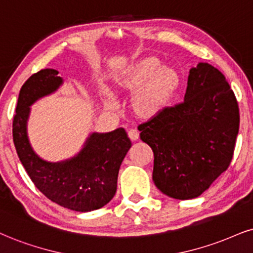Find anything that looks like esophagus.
<instances>
[{"label": "esophagus", "instance_id": "34e87169", "mask_svg": "<svg viewBox=\"0 0 253 253\" xmlns=\"http://www.w3.org/2000/svg\"><path fill=\"white\" fill-rule=\"evenodd\" d=\"M127 136H129V138L131 139L132 142H135V141H137V139L139 138V133H138V131H137V130H129V131H127Z\"/></svg>", "mask_w": 253, "mask_h": 253}]
</instances>
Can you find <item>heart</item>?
I'll use <instances>...</instances> for the list:
<instances>
[{"mask_svg": "<svg viewBox=\"0 0 253 253\" xmlns=\"http://www.w3.org/2000/svg\"><path fill=\"white\" fill-rule=\"evenodd\" d=\"M182 84L177 68L162 64L156 56H145L126 68L114 79V90L120 95L132 93L130 109L137 118L150 121L161 116L170 107ZM107 107H112L105 98Z\"/></svg>", "mask_w": 253, "mask_h": 253, "instance_id": "obj_1", "label": "heart"}]
</instances>
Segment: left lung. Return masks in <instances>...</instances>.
<instances>
[{
	"label": "left lung",
	"mask_w": 253,
	"mask_h": 253,
	"mask_svg": "<svg viewBox=\"0 0 253 253\" xmlns=\"http://www.w3.org/2000/svg\"><path fill=\"white\" fill-rule=\"evenodd\" d=\"M154 151L152 179L174 199L201 196L227 169L239 109L225 76L209 63L189 71L184 102L138 126Z\"/></svg>",
	"instance_id": "obj_1"
}]
</instances>
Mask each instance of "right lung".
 <instances>
[{
  "label": "right lung",
  "mask_w": 253,
  "mask_h": 253,
  "mask_svg": "<svg viewBox=\"0 0 253 253\" xmlns=\"http://www.w3.org/2000/svg\"><path fill=\"white\" fill-rule=\"evenodd\" d=\"M63 84L58 71L43 69L31 75L22 85L16 114L12 121V138L18 158L46 198L61 207L79 211L97 210L114 198L121 164L131 142L123 127L110 132H92L74 157L48 162L34 151L28 138L30 107L51 95Z\"/></svg>",
  "instance_id": "1"
}]
</instances>
